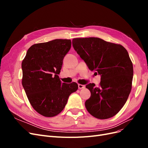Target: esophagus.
<instances>
[{
    "label": "esophagus",
    "mask_w": 148,
    "mask_h": 148,
    "mask_svg": "<svg viewBox=\"0 0 148 148\" xmlns=\"http://www.w3.org/2000/svg\"><path fill=\"white\" fill-rule=\"evenodd\" d=\"M85 88V86H84V85L78 84V88H79V89H83V88Z\"/></svg>",
    "instance_id": "1"
}]
</instances>
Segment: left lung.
I'll use <instances>...</instances> for the list:
<instances>
[{"instance_id": "left-lung-1", "label": "left lung", "mask_w": 148, "mask_h": 148, "mask_svg": "<svg viewBox=\"0 0 148 148\" xmlns=\"http://www.w3.org/2000/svg\"><path fill=\"white\" fill-rule=\"evenodd\" d=\"M72 44L89 69L101 75L99 87L95 83L86 86L91 92L85 102L87 110L99 119L112 117L126 103L132 89L133 68L127 51L98 38H75Z\"/></svg>"}]
</instances>
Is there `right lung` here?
Wrapping results in <instances>:
<instances>
[{"mask_svg": "<svg viewBox=\"0 0 148 148\" xmlns=\"http://www.w3.org/2000/svg\"><path fill=\"white\" fill-rule=\"evenodd\" d=\"M70 39H54L31 46L22 61V85L33 109L44 117L60 114L77 83H62L59 77Z\"/></svg>", "mask_w": 148, "mask_h": 148, "instance_id": "right-lung-1", "label": "right lung"}]
</instances>
